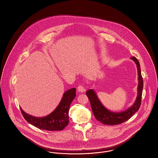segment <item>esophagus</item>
<instances>
[{
	"label": "esophagus",
	"mask_w": 158,
	"mask_h": 158,
	"mask_svg": "<svg viewBox=\"0 0 158 158\" xmlns=\"http://www.w3.org/2000/svg\"><path fill=\"white\" fill-rule=\"evenodd\" d=\"M77 90H78V91L79 93H83V92L85 91L84 87H83V86H81V85L78 86V88H77Z\"/></svg>",
	"instance_id": "34e87169"
}]
</instances>
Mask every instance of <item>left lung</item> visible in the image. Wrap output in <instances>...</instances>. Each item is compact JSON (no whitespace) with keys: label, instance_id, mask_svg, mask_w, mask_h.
Returning <instances> with one entry per match:
<instances>
[{"label":"left lung","instance_id":"1","mask_svg":"<svg viewBox=\"0 0 158 158\" xmlns=\"http://www.w3.org/2000/svg\"><path fill=\"white\" fill-rule=\"evenodd\" d=\"M131 59H132L137 65L138 86L136 99L134 103L127 109L120 112L110 111L101 103L94 89H91L86 91V95L90 101L91 108L96 119L104 124L116 125L124 123L130 119L132 116L139 110L140 106L143 88V81L140 67V65L139 60L135 57H131Z\"/></svg>","mask_w":158,"mask_h":158}]
</instances>
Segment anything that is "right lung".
I'll list each match as a JSON object with an SVG mask.
<instances>
[{"instance_id": "1", "label": "right lung", "mask_w": 158, "mask_h": 158, "mask_svg": "<svg viewBox=\"0 0 158 158\" xmlns=\"http://www.w3.org/2000/svg\"><path fill=\"white\" fill-rule=\"evenodd\" d=\"M76 96V89H70L64 93L60 102L49 114L37 117L26 113L20 107L24 119L31 124L44 130L50 131H62L69 124V110Z\"/></svg>"}]
</instances>
